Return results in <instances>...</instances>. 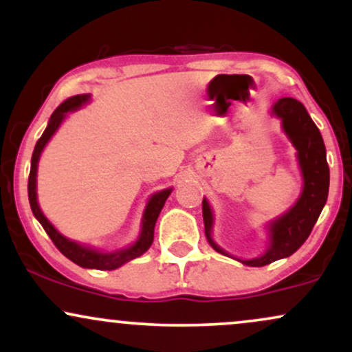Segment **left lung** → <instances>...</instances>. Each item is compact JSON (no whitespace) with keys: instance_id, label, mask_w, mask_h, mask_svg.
Listing matches in <instances>:
<instances>
[{"instance_id":"1","label":"left lung","mask_w":352,"mask_h":352,"mask_svg":"<svg viewBox=\"0 0 352 352\" xmlns=\"http://www.w3.org/2000/svg\"><path fill=\"white\" fill-rule=\"evenodd\" d=\"M272 112L280 117L283 129L296 147L305 187L296 205L288 213L274 220L270 227L272 245L263 256L254 258V260H240L241 263L248 266L270 265L296 252L308 240L311 230L328 200L329 192V167L326 160L324 142H322L321 132L306 112L305 106L293 98H283L274 104ZM201 210H204L205 236L208 243L215 252L227 254L210 236L213 215L207 200L201 201Z\"/></svg>"}]
</instances>
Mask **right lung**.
Returning <instances> with one entry per match:
<instances>
[{
	"label": "right lung",
	"mask_w": 352,
	"mask_h": 352,
	"mask_svg": "<svg viewBox=\"0 0 352 352\" xmlns=\"http://www.w3.org/2000/svg\"><path fill=\"white\" fill-rule=\"evenodd\" d=\"M89 100V94H78L72 96V98L64 100L60 106L52 112L50 124H47L46 131L43 132V135L39 137V140L36 142L33 157H31V170H30V179H28V197H30V205L31 210H33L34 217L38 218L39 223L43 225V228L46 230V233L50 235L52 243L56 245V248L59 250L60 253L66 258H69L71 261H74L76 265L82 266V268H94V270H116L119 266H122L127 261L134 260V258L140 256V254L147 252L151 248L153 241V228H155V221L159 218L160 210H162L165 200L170 195L172 188L162 190V192L152 195V199L148 200L147 208L144 212L142 218V232H140L139 240L135 241L131 248L119 250V252L114 253H100L96 252V250L86 248V246H80L74 241L64 238L60 233L56 230L52 225L47 221V218L43 215L41 208H39L38 200H36V170H38V160L39 155H41L44 145L47 144V140L51 139L52 134L58 131V127L63 122V119L66 117V112L74 111V109H79L82 104H86Z\"/></svg>",
	"instance_id": "right-lung-1"
}]
</instances>
